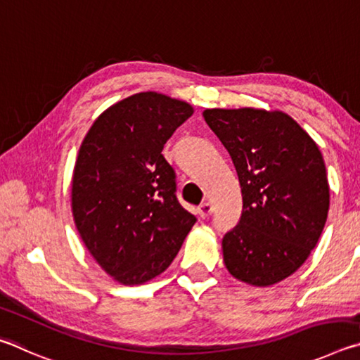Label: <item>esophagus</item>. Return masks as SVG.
<instances>
[{
    "instance_id": "obj_1",
    "label": "esophagus",
    "mask_w": 360,
    "mask_h": 360,
    "mask_svg": "<svg viewBox=\"0 0 360 360\" xmlns=\"http://www.w3.org/2000/svg\"><path fill=\"white\" fill-rule=\"evenodd\" d=\"M212 212H213V207H212L210 202H204V204H200V205L198 207V213H199L200 218L210 217Z\"/></svg>"
}]
</instances>
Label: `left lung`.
Segmentation results:
<instances>
[{"label": "left lung", "mask_w": 360, "mask_h": 360, "mask_svg": "<svg viewBox=\"0 0 360 360\" xmlns=\"http://www.w3.org/2000/svg\"><path fill=\"white\" fill-rule=\"evenodd\" d=\"M202 115L242 188L240 219L223 237L226 269L248 285H275L307 261L324 229L330 196L323 155L288 113L245 107Z\"/></svg>", "instance_id": "obj_1"}]
</instances>
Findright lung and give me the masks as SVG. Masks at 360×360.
I'll return each mask as SVG.
<instances>
[{
	"instance_id": "add662e5",
	"label": "right lung",
	"mask_w": 360,
	"mask_h": 360,
	"mask_svg": "<svg viewBox=\"0 0 360 360\" xmlns=\"http://www.w3.org/2000/svg\"><path fill=\"white\" fill-rule=\"evenodd\" d=\"M193 112L166 94H132L101 113L80 145L71 193L75 228L122 285L162 274L196 223L176 199L175 172L162 156Z\"/></svg>"
}]
</instances>
